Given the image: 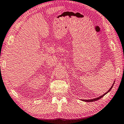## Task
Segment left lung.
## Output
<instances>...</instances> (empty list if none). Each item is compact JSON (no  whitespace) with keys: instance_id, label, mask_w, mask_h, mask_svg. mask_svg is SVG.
Segmentation results:
<instances>
[{"instance_id":"obj_1","label":"left lung","mask_w":124,"mask_h":124,"mask_svg":"<svg viewBox=\"0 0 124 124\" xmlns=\"http://www.w3.org/2000/svg\"><path fill=\"white\" fill-rule=\"evenodd\" d=\"M114 83H113V85H114ZM113 85H112V86L110 87V89L108 90V91L106 92V93H105L104 95H102V96H100V97H97V98H94V99H92V100H83V101H85V102H93V101H97L98 100H99V99H100L101 98H102V97H103V96L105 95H106L107 93H108V92H109L110 90H111V89H112V88L113 87Z\"/></svg>"}]
</instances>
